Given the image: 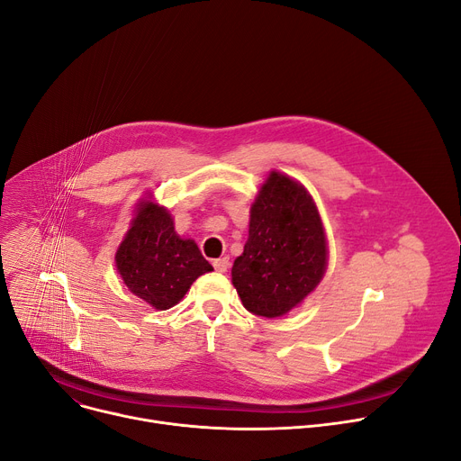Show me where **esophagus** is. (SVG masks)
<instances>
[{
	"instance_id": "obj_1",
	"label": "esophagus",
	"mask_w": 461,
	"mask_h": 461,
	"mask_svg": "<svg viewBox=\"0 0 461 461\" xmlns=\"http://www.w3.org/2000/svg\"><path fill=\"white\" fill-rule=\"evenodd\" d=\"M229 266H230V262H229V258H227V257L214 260V269H216V271H220V273H225V271L229 269Z\"/></svg>"
}]
</instances>
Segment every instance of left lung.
Here are the masks:
<instances>
[{
	"label": "left lung",
	"instance_id": "obj_1",
	"mask_svg": "<svg viewBox=\"0 0 461 461\" xmlns=\"http://www.w3.org/2000/svg\"><path fill=\"white\" fill-rule=\"evenodd\" d=\"M327 238L310 194L292 176L271 171L249 220V238L234 260L232 285L255 315L280 317L320 285Z\"/></svg>",
	"mask_w": 461,
	"mask_h": 461
}]
</instances>
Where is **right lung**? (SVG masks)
<instances>
[{
    "label": "right lung",
    "mask_w": 461,
    "mask_h": 461,
    "mask_svg": "<svg viewBox=\"0 0 461 461\" xmlns=\"http://www.w3.org/2000/svg\"><path fill=\"white\" fill-rule=\"evenodd\" d=\"M116 267L125 286L157 310L179 303L194 280L212 267L194 240L175 232L164 206L141 201L116 251Z\"/></svg>",
    "instance_id": "obj_1"
}]
</instances>
